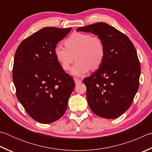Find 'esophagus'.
I'll return each mask as SVG.
<instances>
[{
  "label": "esophagus",
  "mask_w": 152,
  "mask_h": 152,
  "mask_svg": "<svg viewBox=\"0 0 152 152\" xmlns=\"http://www.w3.org/2000/svg\"><path fill=\"white\" fill-rule=\"evenodd\" d=\"M74 81H75V84H78V83H81V79H79L78 78H74Z\"/></svg>",
  "instance_id": "1"
}]
</instances>
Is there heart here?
<instances>
[{
	"label": "heart",
	"instance_id": "heart-1",
	"mask_svg": "<svg viewBox=\"0 0 152 152\" xmlns=\"http://www.w3.org/2000/svg\"><path fill=\"white\" fill-rule=\"evenodd\" d=\"M66 47L57 45L54 55L64 70L67 71L73 63L71 70L74 76H83L91 70H96L102 65L105 57V46L99 37L82 33H75L65 41Z\"/></svg>",
	"mask_w": 152,
	"mask_h": 152
}]
</instances>
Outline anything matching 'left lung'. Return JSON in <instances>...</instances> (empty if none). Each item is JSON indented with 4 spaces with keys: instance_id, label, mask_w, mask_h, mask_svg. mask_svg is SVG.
I'll use <instances>...</instances> for the list:
<instances>
[{
    "instance_id": "left-lung-1",
    "label": "left lung",
    "mask_w": 152,
    "mask_h": 152,
    "mask_svg": "<svg viewBox=\"0 0 152 152\" xmlns=\"http://www.w3.org/2000/svg\"><path fill=\"white\" fill-rule=\"evenodd\" d=\"M77 31L96 34L105 46L102 65L83 79L89 107L102 118H118L129 108L139 88L141 66L134 45L127 35L105 23Z\"/></svg>"
}]
</instances>
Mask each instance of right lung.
Here are the masks:
<instances>
[{
	"label": "right lung",
	"mask_w": 152,
	"mask_h": 152,
	"mask_svg": "<svg viewBox=\"0 0 152 152\" xmlns=\"http://www.w3.org/2000/svg\"><path fill=\"white\" fill-rule=\"evenodd\" d=\"M71 28L45 27L24 39L16 50L12 80L18 99L42 124L59 119L75 88L73 79L56 59L54 49Z\"/></svg>",
	"instance_id": "add662e5"
}]
</instances>
